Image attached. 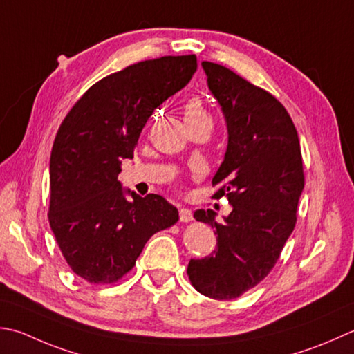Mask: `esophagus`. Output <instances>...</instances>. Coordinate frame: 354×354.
<instances>
[{
  "label": "esophagus",
  "instance_id": "esophagus-1",
  "mask_svg": "<svg viewBox=\"0 0 354 354\" xmlns=\"http://www.w3.org/2000/svg\"><path fill=\"white\" fill-rule=\"evenodd\" d=\"M179 221H181V223H190V221H193L192 212L189 209L179 210Z\"/></svg>",
  "mask_w": 354,
  "mask_h": 354
}]
</instances>
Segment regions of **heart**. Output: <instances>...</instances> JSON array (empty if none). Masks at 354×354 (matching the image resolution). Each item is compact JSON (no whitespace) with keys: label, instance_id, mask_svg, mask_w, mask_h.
I'll list each match as a JSON object with an SVG mask.
<instances>
[{"label":"heart","instance_id":"b5f03b06","mask_svg":"<svg viewBox=\"0 0 354 354\" xmlns=\"http://www.w3.org/2000/svg\"><path fill=\"white\" fill-rule=\"evenodd\" d=\"M184 121L185 124L196 121H210V115L199 98H190L184 104Z\"/></svg>","mask_w":354,"mask_h":354}]
</instances>
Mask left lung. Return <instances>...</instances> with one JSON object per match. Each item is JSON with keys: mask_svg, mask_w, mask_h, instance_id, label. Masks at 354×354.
Wrapping results in <instances>:
<instances>
[{"mask_svg": "<svg viewBox=\"0 0 354 354\" xmlns=\"http://www.w3.org/2000/svg\"><path fill=\"white\" fill-rule=\"evenodd\" d=\"M228 129L225 158L212 184L233 205L224 223L213 210L193 218L216 228V252L192 259L187 274L204 296L230 301L272 272L296 225L306 183L301 144L286 107L272 93L216 62L203 61Z\"/></svg>", "mask_w": 354, "mask_h": 354, "instance_id": "8db88e82", "label": "left lung"}]
</instances>
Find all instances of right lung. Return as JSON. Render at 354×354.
I'll use <instances>...</instances> for the list:
<instances>
[{
  "instance_id": "1",
  "label": "right lung",
  "mask_w": 354,
  "mask_h": 354,
  "mask_svg": "<svg viewBox=\"0 0 354 354\" xmlns=\"http://www.w3.org/2000/svg\"><path fill=\"white\" fill-rule=\"evenodd\" d=\"M195 55L136 62L90 87L62 120L50 155L48 223L72 272L115 283L156 232L178 223L162 196H124L118 175L156 107L196 72Z\"/></svg>"
}]
</instances>
